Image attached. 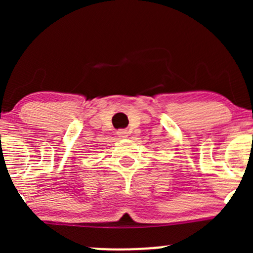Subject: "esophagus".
Returning <instances> with one entry per match:
<instances>
[{
	"mask_svg": "<svg viewBox=\"0 0 253 253\" xmlns=\"http://www.w3.org/2000/svg\"><path fill=\"white\" fill-rule=\"evenodd\" d=\"M117 135L120 136V138H126V136H128V132L126 129H119Z\"/></svg>",
	"mask_w": 253,
	"mask_h": 253,
	"instance_id": "1",
	"label": "esophagus"
}]
</instances>
